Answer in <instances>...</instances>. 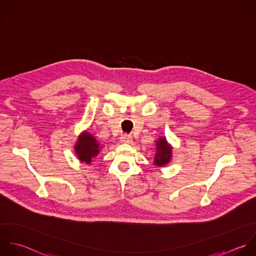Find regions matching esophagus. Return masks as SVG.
<instances>
[{
  "mask_svg": "<svg viewBox=\"0 0 256 256\" xmlns=\"http://www.w3.org/2000/svg\"><path fill=\"white\" fill-rule=\"evenodd\" d=\"M120 142L122 144H132V138L130 136H126V134H124V136L120 138Z\"/></svg>",
  "mask_w": 256,
  "mask_h": 256,
  "instance_id": "obj_1",
  "label": "esophagus"
}]
</instances>
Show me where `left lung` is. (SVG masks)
<instances>
[{
    "instance_id": "8db88e82",
    "label": "left lung",
    "mask_w": 256,
    "mask_h": 256,
    "mask_svg": "<svg viewBox=\"0 0 256 256\" xmlns=\"http://www.w3.org/2000/svg\"><path fill=\"white\" fill-rule=\"evenodd\" d=\"M172 146L168 144L166 136H160L156 142V156L154 158V166L156 168H164L168 166L172 158Z\"/></svg>"
}]
</instances>
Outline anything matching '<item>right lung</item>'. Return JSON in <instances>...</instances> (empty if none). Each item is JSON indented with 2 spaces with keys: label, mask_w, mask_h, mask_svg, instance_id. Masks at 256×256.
<instances>
[{
  "label": "right lung",
  "mask_w": 256,
  "mask_h": 256,
  "mask_svg": "<svg viewBox=\"0 0 256 256\" xmlns=\"http://www.w3.org/2000/svg\"><path fill=\"white\" fill-rule=\"evenodd\" d=\"M102 146H100V144L90 132L84 130L78 136L74 148L76 158L80 162L90 164V162L96 160V156H98Z\"/></svg>",
  "instance_id": "add662e5"
}]
</instances>
